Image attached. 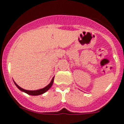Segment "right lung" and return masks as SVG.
Instances as JSON below:
<instances>
[{
	"label": "right lung",
	"mask_w": 124,
	"mask_h": 124,
	"mask_svg": "<svg viewBox=\"0 0 124 124\" xmlns=\"http://www.w3.org/2000/svg\"><path fill=\"white\" fill-rule=\"evenodd\" d=\"M54 77L53 78L52 80H51L50 83L48 85V86L45 87L44 88L40 89H38V90H36V91H28V90H26V89H24L22 88V87H20L19 86H18V85L15 83V82L14 81V83H15V85H16V86L20 90L24 92V93H27V94H28L29 95H31V96H38V95H41L42 94H43V93H45V92H46L52 86L53 83V81H54Z\"/></svg>",
	"instance_id": "add662e5"
}]
</instances>
